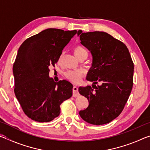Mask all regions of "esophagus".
I'll use <instances>...</instances> for the list:
<instances>
[{
	"instance_id": "obj_1",
	"label": "esophagus",
	"mask_w": 150,
	"mask_h": 150,
	"mask_svg": "<svg viewBox=\"0 0 150 150\" xmlns=\"http://www.w3.org/2000/svg\"><path fill=\"white\" fill-rule=\"evenodd\" d=\"M73 96L74 97H76V96H79V93H78V87H76V86H74L73 87Z\"/></svg>"
}]
</instances>
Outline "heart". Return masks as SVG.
Listing matches in <instances>:
<instances>
[{"label":"heart","mask_w":150,"mask_h":150,"mask_svg":"<svg viewBox=\"0 0 150 150\" xmlns=\"http://www.w3.org/2000/svg\"><path fill=\"white\" fill-rule=\"evenodd\" d=\"M74 54L75 56L78 57L79 55L82 54H87V52L84 47L79 46H76L74 49ZM83 71L81 69H75V70H67L64 72L65 77L67 79L72 81L73 83H77L80 81L81 77L83 76Z\"/></svg>","instance_id":"b5f03b06"}]
</instances>
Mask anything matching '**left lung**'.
<instances>
[{"mask_svg": "<svg viewBox=\"0 0 150 150\" xmlns=\"http://www.w3.org/2000/svg\"><path fill=\"white\" fill-rule=\"evenodd\" d=\"M77 35L93 57L87 76L92 87L79 88L88 106L79 114L91 124L109 123L122 111L132 88L134 63L130 52L124 43L106 32L79 30Z\"/></svg>", "mask_w": 150, "mask_h": 150, "instance_id": "1", "label": "left lung"}]
</instances>
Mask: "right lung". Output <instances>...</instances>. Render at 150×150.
I'll list each match as a JSON object with an SVG mask.
<instances>
[{"instance_id":"1","label":"right lung","mask_w":150,"mask_h":150,"mask_svg":"<svg viewBox=\"0 0 150 150\" xmlns=\"http://www.w3.org/2000/svg\"><path fill=\"white\" fill-rule=\"evenodd\" d=\"M77 30L48 28L26 39L18 51L13 65L14 93L28 117L47 122L60 114V105L73 95L66 80L55 83L49 67L59 60Z\"/></svg>"}]
</instances>
